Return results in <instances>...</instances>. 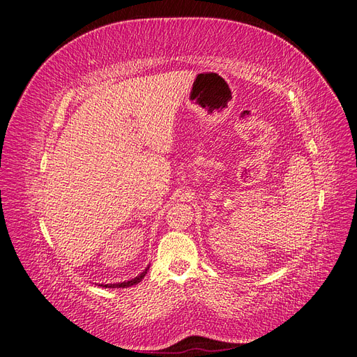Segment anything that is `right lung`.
I'll return each mask as SVG.
<instances>
[{"label":"right lung","mask_w":357,"mask_h":357,"mask_svg":"<svg viewBox=\"0 0 357 357\" xmlns=\"http://www.w3.org/2000/svg\"><path fill=\"white\" fill-rule=\"evenodd\" d=\"M149 268H150V265L146 266L144 271L141 273V274H137L135 279H132V280H127V282H121V283H107V284H104V283H101V284H98V286H102V288H128V286H133V284H137L139 282H141L144 277H145V274H146V271H149Z\"/></svg>","instance_id":"obj_1"}]
</instances>
